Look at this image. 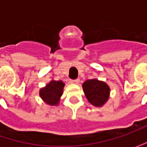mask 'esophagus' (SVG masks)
<instances>
[{"instance_id": "34e87169", "label": "esophagus", "mask_w": 147, "mask_h": 147, "mask_svg": "<svg viewBox=\"0 0 147 147\" xmlns=\"http://www.w3.org/2000/svg\"><path fill=\"white\" fill-rule=\"evenodd\" d=\"M80 82V80L79 79H74V80H70V83L72 84H78Z\"/></svg>"}]
</instances>
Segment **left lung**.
Instances as JSON below:
<instances>
[{
	"instance_id": "left-lung-1",
	"label": "left lung",
	"mask_w": 147,
	"mask_h": 147,
	"mask_svg": "<svg viewBox=\"0 0 147 147\" xmlns=\"http://www.w3.org/2000/svg\"><path fill=\"white\" fill-rule=\"evenodd\" d=\"M82 89L89 103L96 106H103L110 97V88L106 82L96 78L88 79L82 83Z\"/></svg>"
}]
</instances>
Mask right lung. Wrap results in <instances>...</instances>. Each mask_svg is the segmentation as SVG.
Wrapping results in <instances>:
<instances>
[{
	"label": "right lung",
	"instance_id": "add662e5",
	"mask_svg": "<svg viewBox=\"0 0 147 147\" xmlns=\"http://www.w3.org/2000/svg\"><path fill=\"white\" fill-rule=\"evenodd\" d=\"M65 83L63 81L51 80L39 91V96L46 104L49 105H58L63 94Z\"/></svg>",
	"mask_w": 147,
	"mask_h": 147
}]
</instances>
